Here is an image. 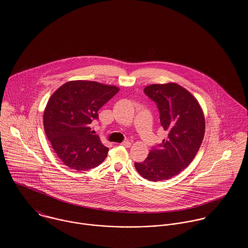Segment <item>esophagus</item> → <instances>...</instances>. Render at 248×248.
I'll use <instances>...</instances> for the list:
<instances>
[{
    "mask_svg": "<svg viewBox=\"0 0 248 248\" xmlns=\"http://www.w3.org/2000/svg\"><path fill=\"white\" fill-rule=\"evenodd\" d=\"M122 146H124V147H125V148H130L131 147V142L129 141H124L122 142V144H121Z\"/></svg>",
    "mask_w": 248,
    "mask_h": 248,
    "instance_id": "34e87169",
    "label": "esophagus"
}]
</instances>
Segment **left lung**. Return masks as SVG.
Instances as JSON below:
<instances>
[{
  "label": "left lung",
  "instance_id": "8db88e82",
  "mask_svg": "<svg viewBox=\"0 0 248 248\" xmlns=\"http://www.w3.org/2000/svg\"><path fill=\"white\" fill-rule=\"evenodd\" d=\"M144 93L157 104L167 137L143 162L135 163V167L150 181L170 179L185 169L198 153L205 130L203 112L197 99L177 83L151 84Z\"/></svg>",
  "mask_w": 248,
  "mask_h": 248
}]
</instances>
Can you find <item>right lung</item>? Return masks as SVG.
<instances>
[{
  "label": "right lung",
  "mask_w": 248,
  "mask_h": 248,
  "mask_svg": "<svg viewBox=\"0 0 248 248\" xmlns=\"http://www.w3.org/2000/svg\"><path fill=\"white\" fill-rule=\"evenodd\" d=\"M119 92L114 85L92 81H71L51 95L44 112V127L60 161L84 171L100 165L108 149L89 124L98 109Z\"/></svg>",
  "instance_id": "obj_1"
}]
</instances>
